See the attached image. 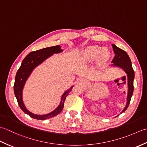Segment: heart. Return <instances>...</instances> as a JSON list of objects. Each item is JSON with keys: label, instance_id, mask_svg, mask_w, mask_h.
I'll return each mask as SVG.
<instances>
[{"label": "heart", "instance_id": "b5f03b06", "mask_svg": "<svg viewBox=\"0 0 147 147\" xmlns=\"http://www.w3.org/2000/svg\"><path fill=\"white\" fill-rule=\"evenodd\" d=\"M111 57V52L108 49L98 45L90 46L82 54V59L85 61H92L100 58L104 61L107 60Z\"/></svg>", "mask_w": 147, "mask_h": 147}]
</instances>
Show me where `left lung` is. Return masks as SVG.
<instances>
[{
  "label": "left lung",
  "mask_w": 147,
  "mask_h": 147,
  "mask_svg": "<svg viewBox=\"0 0 147 147\" xmlns=\"http://www.w3.org/2000/svg\"><path fill=\"white\" fill-rule=\"evenodd\" d=\"M112 48L115 53V56L112 60V62L113 64L112 65L113 66H116L121 68L123 69L127 74V86H128V92H127V103L125 108L123 109L122 112H124L127 109L130 103L131 98L133 93L134 86H133V81L135 78V73L132 67L131 61L127 55V53L121 49L120 48L117 47L116 45L112 44ZM121 112V113H122Z\"/></svg>",
  "instance_id": "left-lung-1"
}]
</instances>
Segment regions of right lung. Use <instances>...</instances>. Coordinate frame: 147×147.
Wrapping results in <instances>:
<instances>
[{
	"label": "right lung",
	"mask_w": 147,
	"mask_h": 147,
	"mask_svg": "<svg viewBox=\"0 0 147 147\" xmlns=\"http://www.w3.org/2000/svg\"><path fill=\"white\" fill-rule=\"evenodd\" d=\"M61 52H62V50L61 48V46L56 45L30 52L22 61L21 66L17 71L14 85V94L21 110L25 114L30 115L31 117L38 120H45L47 119L53 117L59 114L62 111V109L64 107V101L66 98V96L69 95V93L73 88V86H71L70 89L64 92L62 96L60 104L58 107L54 111L45 115H37L30 112L24 106L23 101L22 93H23V87L27 79L28 78L31 73H32L33 70L54 54H57V53H60Z\"/></svg>",
	"instance_id": "1"
}]
</instances>
